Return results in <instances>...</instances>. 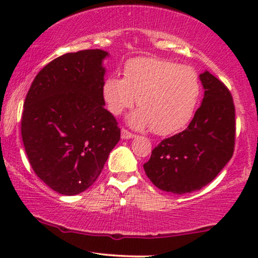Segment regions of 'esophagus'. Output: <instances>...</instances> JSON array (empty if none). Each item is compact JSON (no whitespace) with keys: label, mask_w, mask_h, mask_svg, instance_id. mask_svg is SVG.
<instances>
[{"label":"esophagus","mask_w":258,"mask_h":258,"mask_svg":"<svg viewBox=\"0 0 258 258\" xmlns=\"http://www.w3.org/2000/svg\"><path fill=\"white\" fill-rule=\"evenodd\" d=\"M133 137H136V136L133 135V133L128 132V131H127V130H125V128L121 130V138H122V139H131V138H133Z\"/></svg>","instance_id":"obj_1"}]
</instances>
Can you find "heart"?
Segmentation results:
<instances>
[{
  "label": "heart",
  "instance_id": "obj_1",
  "mask_svg": "<svg viewBox=\"0 0 258 258\" xmlns=\"http://www.w3.org/2000/svg\"><path fill=\"white\" fill-rule=\"evenodd\" d=\"M200 93L195 70L154 57L131 59L123 68V79L108 76L102 87L106 108L116 116L137 97L139 108L130 115L128 123L137 130L152 127L160 136L179 132L190 122Z\"/></svg>",
  "mask_w": 258,
  "mask_h": 258
}]
</instances>
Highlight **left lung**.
Wrapping results in <instances>:
<instances>
[{
	"instance_id": "1",
	"label": "left lung",
	"mask_w": 258,
	"mask_h": 258,
	"mask_svg": "<svg viewBox=\"0 0 258 258\" xmlns=\"http://www.w3.org/2000/svg\"><path fill=\"white\" fill-rule=\"evenodd\" d=\"M204 98L184 131L164 139L143 165L164 191L185 194L209 184L233 156L235 108L228 88L212 74H200Z\"/></svg>"
}]
</instances>
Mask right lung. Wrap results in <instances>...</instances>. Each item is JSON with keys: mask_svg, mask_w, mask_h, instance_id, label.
<instances>
[{"mask_svg": "<svg viewBox=\"0 0 258 258\" xmlns=\"http://www.w3.org/2000/svg\"><path fill=\"white\" fill-rule=\"evenodd\" d=\"M109 53L85 49L55 58L37 74L24 102L22 137L32 170L63 195L96 182L120 141L102 87Z\"/></svg>", "mask_w": 258, "mask_h": 258, "instance_id": "right-lung-1", "label": "right lung"}]
</instances>
